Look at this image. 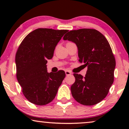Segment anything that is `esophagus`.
<instances>
[{
	"mask_svg": "<svg viewBox=\"0 0 129 129\" xmlns=\"http://www.w3.org/2000/svg\"><path fill=\"white\" fill-rule=\"evenodd\" d=\"M65 73H66V76H68V75H71L72 72H70V71H69V70H66V71H65Z\"/></svg>",
	"mask_w": 129,
	"mask_h": 129,
	"instance_id": "1",
	"label": "esophagus"
}]
</instances>
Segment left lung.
<instances>
[{
  "label": "left lung",
  "instance_id": "8db88e82",
  "mask_svg": "<svg viewBox=\"0 0 129 129\" xmlns=\"http://www.w3.org/2000/svg\"><path fill=\"white\" fill-rule=\"evenodd\" d=\"M63 40L76 43L79 61L87 67L85 77L73 74L72 96L83 105H96L106 98L114 81L116 60L110 44L103 35L93 29L71 30Z\"/></svg>",
  "mask_w": 129,
  "mask_h": 129
}]
</instances>
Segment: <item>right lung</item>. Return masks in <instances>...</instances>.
<instances>
[{"label": "right lung", "instance_id": "right-lung-1", "mask_svg": "<svg viewBox=\"0 0 129 129\" xmlns=\"http://www.w3.org/2000/svg\"><path fill=\"white\" fill-rule=\"evenodd\" d=\"M68 30L39 28L29 33L17 49L16 77L23 94L31 103L43 106L55 98L66 74L63 70L48 73L47 59Z\"/></svg>", "mask_w": 129, "mask_h": 129}]
</instances>
